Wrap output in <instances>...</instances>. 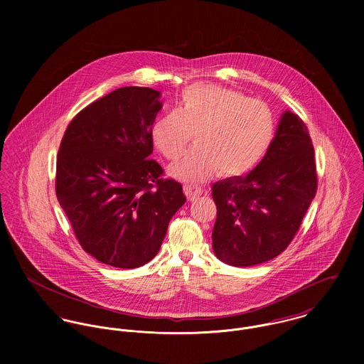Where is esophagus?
<instances>
[{"label":"esophagus","mask_w":364,"mask_h":364,"mask_svg":"<svg viewBox=\"0 0 364 364\" xmlns=\"http://www.w3.org/2000/svg\"><path fill=\"white\" fill-rule=\"evenodd\" d=\"M183 192L188 198V200H195L196 198H199L203 193V189L199 186H192V185H183Z\"/></svg>","instance_id":"obj_1"}]
</instances>
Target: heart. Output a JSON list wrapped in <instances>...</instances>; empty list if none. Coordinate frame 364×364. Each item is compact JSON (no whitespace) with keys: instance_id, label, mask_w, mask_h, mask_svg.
Segmentation results:
<instances>
[{"instance_id":"1","label":"heart","mask_w":364,"mask_h":364,"mask_svg":"<svg viewBox=\"0 0 364 364\" xmlns=\"http://www.w3.org/2000/svg\"><path fill=\"white\" fill-rule=\"evenodd\" d=\"M195 134L196 146L171 166L176 178L196 182L215 172L237 178L251 172L266 156L276 134L270 107L244 94L211 84L185 88L176 112L156 119V150L175 161Z\"/></svg>"}]
</instances>
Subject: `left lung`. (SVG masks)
I'll return each mask as SVG.
<instances>
[{
    "label": "left lung",
    "instance_id": "obj_1",
    "mask_svg": "<svg viewBox=\"0 0 364 364\" xmlns=\"http://www.w3.org/2000/svg\"><path fill=\"white\" fill-rule=\"evenodd\" d=\"M316 186L309 129L296 113L284 112L259 165L244 178L211 186L215 257L227 264L252 266L280 255L297 234Z\"/></svg>",
    "mask_w": 364,
    "mask_h": 364
}]
</instances>
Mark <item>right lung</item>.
Here are the masks:
<instances>
[{
    "label": "right lung",
    "mask_w": 364,
    "mask_h": 364,
    "mask_svg": "<svg viewBox=\"0 0 364 364\" xmlns=\"http://www.w3.org/2000/svg\"><path fill=\"white\" fill-rule=\"evenodd\" d=\"M159 92L119 88L78 112L57 153L55 195L82 250L105 264L133 269L159 251L186 198L151 159Z\"/></svg>",
    "instance_id": "right-lung-1"
}]
</instances>
